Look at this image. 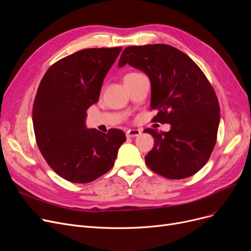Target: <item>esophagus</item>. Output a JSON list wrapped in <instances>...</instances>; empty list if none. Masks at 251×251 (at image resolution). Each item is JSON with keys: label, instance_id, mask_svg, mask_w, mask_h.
<instances>
[{"label": "esophagus", "instance_id": "esophagus-1", "mask_svg": "<svg viewBox=\"0 0 251 251\" xmlns=\"http://www.w3.org/2000/svg\"><path fill=\"white\" fill-rule=\"evenodd\" d=\"M141 134V131L139 129H129L126 132L127 137H136Z\"/></svg>", "mask_w": 251, "mask_h": 251}]
</instances>
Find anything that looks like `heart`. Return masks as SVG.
<instances>
[{
	"label": "heart",
	"mask_w": 251,
	"mask_h": 251,
	"mask_svg": "<svg viewBox=\"0 0 251 251\" xmlns=\"http://www.w3.org/2000/svg\"><path fill=\"white\" fill-rule=\"evenodd\" d=\"M130 74H135V73H130Z\"/></svg>",
	"instance_id": "obj_1"
}]
</instances>
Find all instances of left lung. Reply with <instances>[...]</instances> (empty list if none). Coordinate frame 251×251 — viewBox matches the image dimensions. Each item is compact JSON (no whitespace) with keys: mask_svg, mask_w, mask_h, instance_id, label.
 Listing matches in <instances>:
<instances>
[{"mask_svg":"<svg viewBox=\"0 0 251 251\" xmlns=\"http://www.w3.org/2000/svg\"><path fill=\"white\" fill-rule=\"evenodd\" d=\"M129 64L146 73L151 84L153 122L169 123V132L147 128L154 146L146 164L168 179L194 175L216 146L220 104L206 76L186 54L168 45L127 47L119 66Z\"/></svg>","mask_w":251,"mask_h":251,"instance_id":"left-lung-1","label":"left lung"}]
</instances>
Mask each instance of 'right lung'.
<instances>
[{"label":"right lung","instance_id":"add662e5","mask_svg":"<svg viewBox=\"0 0 251 251\" xmlns=\"http://www.w3.org/2000/svg\"><path fill=\"white\" fill-rule=\"evenodd\" d=\"M122 47L85 49L52 64L38 85L32 107L37 147L52 171L73 183L94 181L112 169L125 133L85 126L104 76Z\"/></svg>","mask_w":251,"mask_h":251}]
</instances>
